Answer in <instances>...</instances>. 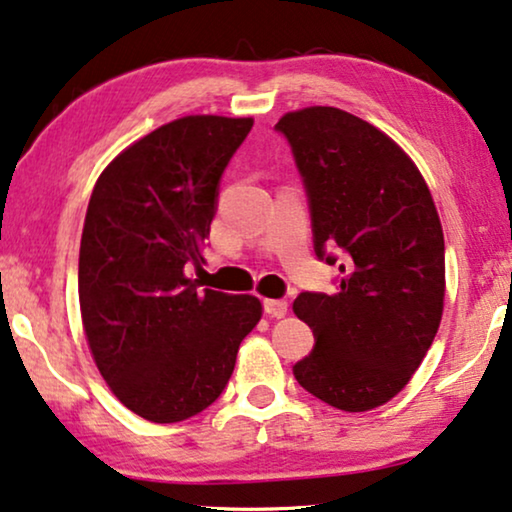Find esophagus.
Masks as SVG:
<instances>
[{"instance_id":"obj_1","label":"esophagus","mask_w":512,"mask_h":512,"mask_svg":"<svg viewBox=\"0 0 512 512\" xmlns=\"http://www.w3.org/2000/svg\"><path fill=\"white\" fill-rule=\"evenodd\" d=\"M263 310L272 319H282L286 310H289V303L282 298H268V300H263Z\"/></svg>"}]
</instances>
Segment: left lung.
Instances as JSON below:
<instances>
[{
    "label": "left lung",
    "instance_id": "left-lung-1",
    "mask_svg": "<svg viewBox=\"0 0 512 512\" xmlns=\"http://www.w3.org/2000/svg\"><path fill=\"white\" fill-rule=\"evenodd\" d=\"M275 130L303 179L314 254L340 268L331 296L303 291L293 303L314 333L293 377L333 408L373 410L410 382L443 317L436 205L401 146L359 116L310 107Z\"/></svg>",
    "mask_w": 512,
    "mask_h": 512
}]
</instances>
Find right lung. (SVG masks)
<instances>
[{
    "mask_svg": "<svg viewBox=\"0 0 512 512\" xmlns=\"http://www.w3.org/2000/svg\"><path fill=\"white\" fill-rule=\"evenodd\" d=\"M251 118L186 116L111 160L79 251L83 328L118 401L156 424L209 408L261 319L254 296L200 289L221 177Z\"/></svg>",
    "mask_w": 512,
    "mask_h": 512,
    "instance_id": "obj_1",
    "label": "right lung"
}]
</instances>
